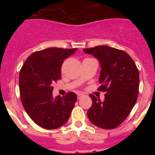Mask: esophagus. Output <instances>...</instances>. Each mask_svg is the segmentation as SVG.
Instances as JSON below:
<instances>
[{
  "label": "esophagus",
  "mask_w": 155,
  "mask_h": 155,
  "mask_svg": "<svg viewBox=\"0 0 155 155\" xmlns=\"http://www.w3.org/2000/svg\"><path fill=\"white\" fill-rule=\"evenodd\" d=\"M82 95H83V94H82V93H78V98H81V97L82 96Z\"/></svg>",
  "instance_id": "1"
}]
</instances>
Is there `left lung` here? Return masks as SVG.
I'll use <instances>...</instances> for the list:
<instances>
[{"label": "left lung", "instance_id": "8db88e82", "mask_svg": "<svg viewBox=\"0 0 155 155\" xmlns=\"http://www.w3.org/2000/svg\"><path fill=\"white\" fill-rule=\"evenodd\" d=\"M83 50L98 59L102 71L98 90L106 92L103 101L90 94L92 105L87 110V117L100 128H116L127 118L136 104L139 92V71L134 60L124 50L108 46Z\"/></svg>", "mask_w": 155, "mask_h": 155}]
</instances>
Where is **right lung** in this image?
Listing matches in <instances>:
<instances>
[{
    "instance_id": "obj_1",
    "label": "right lung",
    "mask_w": 155,
    "mask_h": 155,
    "mask_svg": "<svg viewBox=\"0 0 155 155\" xmlns=\"http://www.w3.org/2000/svg\"><path fill=\"white\" fill-rule=\"evenodd\" d=\"M77 50L52 47L34 52L19 74V91L25 110L31 120L46 130L61 127L68 121L77 101L74 92L53 97L52 83L60 80L64 60Z\"/></svg>"
}]
</instances>
